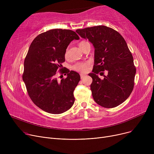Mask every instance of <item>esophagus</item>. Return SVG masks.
<instances>
[{
	"label": "esophagus",
	"mask_w": 154,
	"mask_h": 154,
	"mask_svg": "<svg viewBox=\"0 0 154 154\" xmlns=\"http://www.w3.org/2000/svg\"><path fill=\"white\" fill-rule=\"evenodd\" d=\"M85 76V74H80V78L81 79H83V78H84V77Z\"/></svg>",
	"instance_id": "obj_1"
}]
</instances>
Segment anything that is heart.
I'll return each instance as SVG.
<instances>
[{
	"label": "heart",
	"instance_id": "1",
	"mask_svg": "<svg viewBox=\"0 0 154 154\" xmlns=\"http://www.w3.org/2000/svg\"><path fill=\"white\" fill-rule=\"evenodd\" d=\"M84 42H81L80 44H82ZM67 55V52H66V56ZM88 66H89V62H78L75 63L74 66L72 67V69L77 72H85L88 67Z\"/></svg>",
	"mask_w": 154,
	"mask_h": 154
}]
</instances>
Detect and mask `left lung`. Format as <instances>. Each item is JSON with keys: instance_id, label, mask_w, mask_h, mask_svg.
Listing matches in <instances>:
<instances>
[{"instance_id": "left-lung-1", "label": "left lung", "mask_w": 154, "mask_h": 154, "mask_svg": "<svg viewBox=\"0 0 154 154\" xmlns=\"http://www.w3.org/2000/svg\"><path fill=\"white\" fill-rule=\"evenodd\" d=\"M77 33L94 45V66L91 85L92 97L99 106L114 108L123 103L132 93L136 69L133 56L125 39L114 29L98 26L77 29ZM108 72L103 79L97 74Z\"/></svg>"}]
</instances>
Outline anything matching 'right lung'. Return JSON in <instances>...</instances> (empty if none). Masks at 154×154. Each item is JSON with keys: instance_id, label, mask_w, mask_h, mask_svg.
I'll list each match as a JSON object with an SVG mask.
<instances>
[{"instance_id": "obj_1", "label": "right lung", "mask_w": 154, "mask_h": 154, "mask_svg": "<svg viewBox=\"0 0 154 154\" xmlns=\"http://www.w3.org/2000/svg\"><path fill=\"white\" fill-rule=\"evenodd\" d=\"M79 40L75 32L52 29L37 35L31 43L24 60L22 75L30 98L44 111L59 114L74 103V91L80 80L77 72L66 69L67 77L58 81L57 70L65 62L66 49L73 40Z\"/></svg>"}]
</instances>
